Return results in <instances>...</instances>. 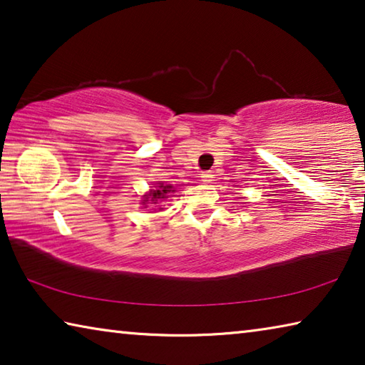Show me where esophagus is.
<instances>
[{"label": "esophagus", "mask_w": 365, "mask_h": 365, "mask_svg": "<svg viewBox=\"0 0 365 365\" xmlns=\"http://www.w3.org/2000/svg\"><path fill=\"white\" fill-rule=\"evenodd\" d=\"M212 178H214V174L211 170H206V172H202V174H201V180L205 183H211Z\"/></svg>", "instance_id": "esophagus-1"}]
</instances>
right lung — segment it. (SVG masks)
I'll return each instance as SVG.
<instances>
[{"label":"right lung","mask_w":365,"mask_h":365,"mask_svg":"<svg viewBox=\"0 0 365 365\" xmlns=\"http://www.w3.org/2000/svg\"><path fill=\"white\" fill-rule=\"evenodd\" d=\"M175 190H172V185L168 183H158L156 190H150V193H146L143 197V205H148L151 201V205H158L159 200L168 197V193H174Z\"/></svg>","instance_id":"1"}]
</instances>
